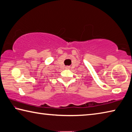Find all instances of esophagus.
<instances>
[{
    "label": "esophagus",
    "instance_id": "1",
    "mask_svg": "<svg viewBox=\"0 0 132 132\" xmlns=\"http://www.w3.org/2000/svg\"><path fill=\"white\" fill-rule=\"evenodd\" d=\"M66 69H69V68H70V66H66V68H65Z\"/></svg>",
    "mask_w": 132,
    "mask_h": 132
}]
</instances>
